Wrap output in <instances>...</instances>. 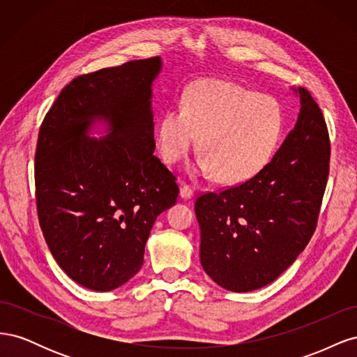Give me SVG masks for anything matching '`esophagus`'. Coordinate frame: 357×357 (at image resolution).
Returning <instances> with one entry per match:
<instances>
[{"label":"esophagus","mask_w":357,"mask_h":357,"mask_svg":"<svg viewBox=\"0 0 357 357\" xmlns=\"http://www.w3.org/2000/svg\"><path fill=\"white\" fill-rule=\"evenodd\" d=\"M180 197L183 199H190L193 197V190L188 185H181V188H180Z\"/></svg>","instance_id":"1"}]
</instances>
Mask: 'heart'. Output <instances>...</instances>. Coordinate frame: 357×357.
<instances>
[{
	"mask_svg": "<svg viewBox=\"0 0 357 357\" xmlns=\"http://www.w3.org/2000/svg\"><path fill=\"white\" fill-rule=\"evenodd\" d=\"M283 105L269 95L231 82L205 79L189 86L181 109H169L158 126V147L168 164L195 146L202 156L193 174L213 176L223 185H240L257 176L282 142Z\"/></svg>",
	"mask_w": 357,
	"mask_h": 357,
	"instance_id": "obj_1",
	"label": "heart"
}]
</instances>
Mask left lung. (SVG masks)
<instances>
[{
	"instance_id": "8db88e82",
	"label": "left lung",
	"mask_w": 357,
	"mask_h": 357,
	"mask_svg": "<svg viewBox=\"0 0 357 357\" xmlns=\"http://www.w3.org/2000/svg\"><path fill=\"white\" fill-rule=\"evenodd\" d=\"M299 114L271 162L253 178L195 202L204 271L220 287L252 291L273 283L314 234L329 174V135L320 107L291 89Z\"/></svg>"
}]
</instances>
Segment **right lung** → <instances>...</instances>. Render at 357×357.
I'll return each instance as SVG.
<instances>
[{
  "label": "right lung",
  "instance_id": "add662e5",
  "mask_svg": "<svg viewBox=\"0 0 357 357\" xmlns=\"http://www.w3.org/2000/svg\"><path fill=\"white\" fill-rule=\"evenodd\" d=\"M162 67L156 56L80 75L40 128V226L63 273L86 289L128 283L143 265L156 218L177 201L176 177L153 155V83Z\"/></svg>",
  "mask_w": 357,
  "mask_h": 357
}]
</instances>
